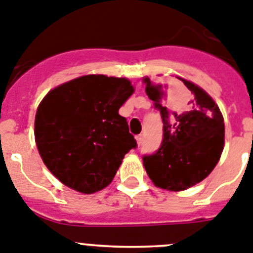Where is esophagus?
<instances>
[{"label": "esophagus", "instance_id": "obj_1", "mask_svg": "<svg viewBox=\"0 0 253 253\" xmlns=\"http://www.w3.org/2000/svg\"><path fill=\"white\" fill-rule=\"evenodd\" d=\"M136 141H137V145L140 146L141 143H142V136H141V135L136 136Z\"/></svg>", "mask_w": 253, "mask_h": 253}]
</instances>
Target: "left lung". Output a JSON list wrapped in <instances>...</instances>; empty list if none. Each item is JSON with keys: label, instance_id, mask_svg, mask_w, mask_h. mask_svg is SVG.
<instances>
[{"label": "left lung", "instance_id": "left-lung-1", "mask_svg": "<svg viewBox=\"0 0 253 253\" xmlns=\"http://www.w3.org/2000/svg\"><path fill=\"white\" fill-rule=\"evenodd\" d=\"M177 79L189 92L184 87L168 91V84L143 79L146 94L164 124L161 146L155 154L143 156V165L155 185L171 192L185 190L206 179L217 165L224 145L219 107L194 83Z\"/></svg>", "mask_w": 253, "mask_h": 253}]
</instances>
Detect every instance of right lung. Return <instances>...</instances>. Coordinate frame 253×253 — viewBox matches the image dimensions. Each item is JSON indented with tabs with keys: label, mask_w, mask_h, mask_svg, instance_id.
Instances as JSON below:
<instances>
[{
	"label": "right lung",
	"mask_w": 253,
	"mask_h": 253,
	"mask_svg": "<svg viewBox=\"0 0 253 253\" xmlns=\"http://www.w3.org/2000/svg\"><path fill=\"white\" fill-rule=\"evenodd\" d=\"M133 93L126 78L84 76L50 90L35 116V141L50 172L84 194L106 188L136 149L118 110Z\"/></svg>",
	"instance_id": "add662e5"
}]
</instances>
